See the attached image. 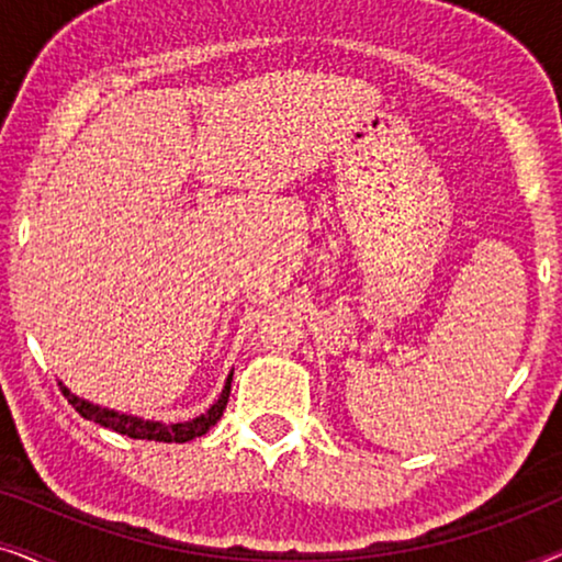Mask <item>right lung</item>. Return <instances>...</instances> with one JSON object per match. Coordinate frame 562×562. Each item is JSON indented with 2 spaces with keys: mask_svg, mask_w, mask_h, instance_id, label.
I'll return each mask as SVG.
<instances>
[{
  "mask_svg": "<svg viewBox=\"0 0 562 562\" xmlns=\"http://www.w3.org/2000/svg\"><path fill=\"white\" fill-rule=\"evenodd\" d=\"M229 383H233V373L227 375L225 389H222L220 398L210 406V409H206L204 414H199V417H194V419H189V422H179V425H164V422H150V419L133 417V414H120L114 409H102V406L89 404L76 394H71V391H68L64 383H60V391H64L68 404H71L83 419H91V422H97V425L110 427V429H114V432L133 437V440L189 442V440H194V437L206 435L214 425H217V419L222 417V412H225V406H227Z\"/></svg>",
  "mask_w": 562,
  "mask_h": 562,
  "instance_id": "add662e5",
  "label": "right lung"
}]
</instances>
